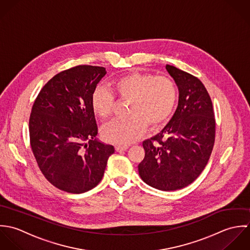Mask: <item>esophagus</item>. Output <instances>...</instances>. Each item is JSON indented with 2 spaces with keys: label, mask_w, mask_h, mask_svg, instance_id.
Masks as SVG:
<instances>
[{
  "label": "esophagus",
  "mask_w": 250,
  "mask_h": 250,
  "mask_svg": "<svg viewBox=\"0 0 250 250\" xmlns=\"http://www.w3.org/2000/svg\"><path fill=\"white\" fill-rule=\"evenodd\" d=\"M115 149L117 151H123V150H126L128 149V146H121V145H117L115 147Z\"/></svg>",
  "instance_id": "34e87169"
}]
</instances>
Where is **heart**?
<instances>
[{
    "mask_svg": "<svg viewBox=\"0 0 250 250\" xmlns=\"http://www.w3.org/2000/svg\"><path fill=\"white\" fill-rule=\"evenodd\" d=\"M113 90L122 100H129V117L111 123L104 130L106 141L126 146L136 141L146 126L155 128L164 125L174 111L178 100V90L174 81L165 76L147 73H131L117 79ZM94 112L102 120L109 119L114 110L113 94L97 88L91 100Z\"/></svg>",
    "mask_w": 250,
    "mask_h": 250,
    "instance_id": "b5f03b06",
    "label": "heart"
}]
</instances>
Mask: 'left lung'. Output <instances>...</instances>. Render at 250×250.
<instances>
[{
  "instance_id": "left-lung-1",
  "label": "left lung",
  "mask_w": 250,
  "mask_h": 250,
  "mask_svg": "<svg viewBox=\"0 0 250 250\" xmlns=\"http://www.w3.org/2000/svg\"><path fill=\"white\" fill-rule=\"evenodd\" d=\"M168 73L179 89L178 107L164 128L143 142L145 157L138 165L150 187L173 191L193 183L206 167L214 144L211 100L199 79L173 65Z\"/></svg>"
}]
</instances>
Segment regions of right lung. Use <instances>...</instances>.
Here are the masks:
<instances>
[{"mask_svg":"<svg viewBox=\"0 0 250 250\" xmlns=\"http://www.w3.org/2000/svg\"><path fill=\"white\" fill-rule=\"evenodd\" d=\"M105 74L104 67L93 65L63 70L45 84L33 105L29 121L33 153L47 181L65 192L79 194L97 187L115 151L97 139L91 104Z\"/></svg>","mask_w":250,"mask_h":250,"instance_id":"right-lung-1","label":"right lung"}]
</instances>
